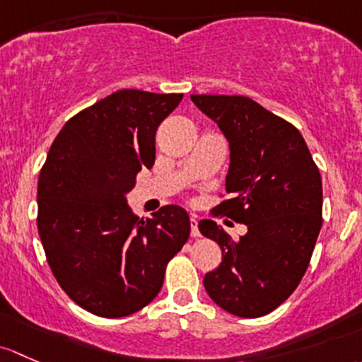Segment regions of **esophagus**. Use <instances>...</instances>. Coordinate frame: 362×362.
<instances>
[{"label": "esophagus", "mask_w": 362, "mask_h": 362, "mask_svg": "<svg viewBox=\"0 0 362 362\" xmlns=\"http://www.w3.org/2000/svg\"><path fill=\"white\" fill-rule=\"evenodd\" d=\"M189 226H192V237H200V232H199V221H197V218H192L189 219Z\"/></svg>", "instance_id": "1"}]
</instances>
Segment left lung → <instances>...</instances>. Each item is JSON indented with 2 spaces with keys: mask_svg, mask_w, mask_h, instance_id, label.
Listing matches in <instances>:
<instances>
[{
  "mask_svg": "<svg viewBox=\"0 0 362 362\" xmlns=\"http://www.w3.org/2000/svg\"><path fill=\"white\" fill-rule=\"evenodd\" d=\"M230 143L226 199L214 209L247 233L199 223L223 262L204 288L223 310L255 319L284 303L303 279L322 226V181L300 130L244 95H192Z\"/></svg>",
  "mask_w": 362,
  "mask_h": 362,
  "instance_id": "8db88e82",
  "label": "left lung"
}]
</instances>
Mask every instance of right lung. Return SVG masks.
I'll return each mask as SVG.
<instances>
[{
    "label": "right lung",
    "mask_w": 362,
    "mask_h": 362,
    "mask_svg": "<svg viewBox=\"0 0 362 362\" xmlns=\"http://www.w3.org/2000/svg\"><path fill=\"white\" fill-rule=\"evenodd\" d=\"M182 94L125 88L74 115L52 143L38 180V233L71 300L99 317L146 307L167 263L189 237V216L163 206L139 219L125 193L155 163L158 125Z\"/></svg>",
    "instance_id": "1"
}]
</instances>
